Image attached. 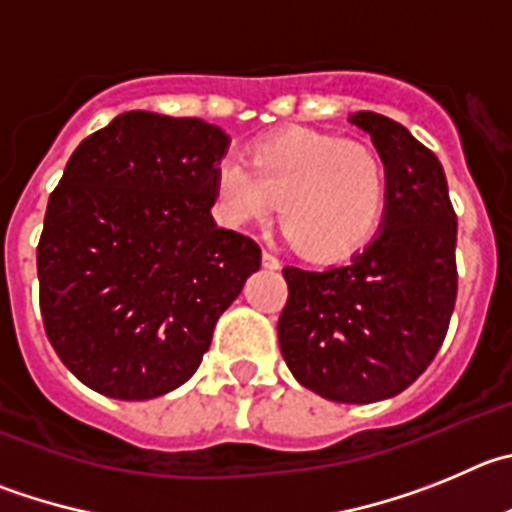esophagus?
<instances>
[{
  "label": "esophagus",
  "instance_id": "34e87169",
  "mask_svg": "<svg viewBox=\"0 0 512 512\" xmlns=\"http://www.w3.org/2000/svg\"><path fill=\"white\" fill-rule=\"evenodd\" d=\"M262 265H265V267H270V270H278V267H280V260H278V257H275L273 255V252H262Z\"/></svg>",
  "mask_w": 512,
  "mask_h": 512
}]
</instances>
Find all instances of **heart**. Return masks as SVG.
Returning a JSON list of instances; mask_svg holds the SVG:
<instances>
[{
    "mask_svg": "<svg viewBox=\"0 0 512 512\" xmlns=\"http://www.w3.org/2000/svg\"><path fill=\"white\" fill-rule=\"evenodd\" d=\"M216 199L232 224H262L278 204L285 242L306 260L352 255L375 234L388 204V168L375 147L321 132L260 142L250 168L216 170Z\"/></svg>",
    "mask_w": 512,
    "mask_h": 512,
    "instance_id": "heart-1",
    "label": "heart"
}]
</instances>
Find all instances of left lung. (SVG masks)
Masks as SVG:
<instances>
[{"mask_svg":"<svg viewBox=\"0 0 512 512\" xmlns=\"http://www.w3.org/2000/svg\"><path fill=\"white\" fill-rule=\"evenodd\" d=\"M349 122L388 168L380 232L347 265L283 267L278 342L303 388L365 405L403 393L444 344L457 301V214L439 158L403 124L375 112Z\"/></svg>","mask_w":512,"mask_h":512,"instance_id":"1","label":"left lung"}]
</instances>
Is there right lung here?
<instances>
[{"label":"right lung","instance_id":"1","mask_svg":"<svg viewBox=\"0 0 512 512\" xmlns=\"http://www.w3.org/2000/svg\"><path fill=\"white\" fill-rule=\"evenodd\" d=\"M229 137L196 117L124 112L73 150L38 245L40 311L86 388L150 400L199 370L260 247L214 224Z\"/></svg>","mask_w":512,"mask_h":512}]
</instances>
